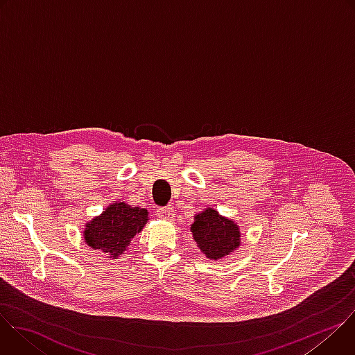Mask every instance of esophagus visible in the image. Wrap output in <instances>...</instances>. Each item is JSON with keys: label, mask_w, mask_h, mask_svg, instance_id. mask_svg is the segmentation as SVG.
Masks as SVG:
<instances>
[{"label": "esophagus", "mask_w": 355, "mask_h": 355, "mask_svg": "<svg viewBox=\"0 0 355 355\" xmlns=\"http://www.w3.org/2000/svg\"><path fill=\"white\" fill-rule=\"evenodd\" d=\"M175 214H174V209H173V207H166V208H159L157 209V216L159 218H162V219H164V220H174V216Z\"/></svg>", "instance_id": "1"}]
</instances>
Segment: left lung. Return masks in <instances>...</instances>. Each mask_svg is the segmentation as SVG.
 <instances>
[{"mask_svg": "<svg viewBox=\"0 0 355 355\" xmlns=\"http://www.w3.org/2000/svg\"><path fill=\"white\" fill-rule=\"evenodd\" d=\"M192 239L208 260H220L241 244L240 226L212 207L200 211L191 223Z\"/></svg>", "mask_w": 355, "mask_h": 355, "instance_id": "left-lung-1", "label": "left lung"}]
</instances>
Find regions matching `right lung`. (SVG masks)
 <instances>
[{
  "label": "right lung",
  "mask_w": 355,
  "mask_h": 355,
  "mask_svg": "<svg viewBox=\"0 0 355 355\" xmlns=\"http://www.w3.org/2000/svg\"><path fill=\"white\" fill-rule=\"evenodd\" d=\"M147 220V209L114 200L103 214L85 223L84 241L108 259H118L125 254L132 239L143 230Z\"/></svg>",
  "instance_id": "right-lung-1"
}]
</instances>
